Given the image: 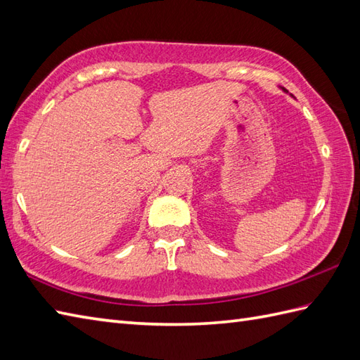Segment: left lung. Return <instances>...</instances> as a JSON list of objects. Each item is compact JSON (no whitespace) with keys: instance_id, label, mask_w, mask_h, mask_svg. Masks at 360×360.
<instances>
[{"instance_id":"left-lung-1","label":"left lung","mask_w":360,"mask_h":360,"mask_svg":"<svg viewBox=\"0 0 360 360\" xmlns=\"http://www.w3.org/2000/svg\"><path fill=\"white\" fill-rule=\"evenodd\" d=\"M283 90H284V91H287V90H285V89H283Z\"/></svg>"}]
</instances>
